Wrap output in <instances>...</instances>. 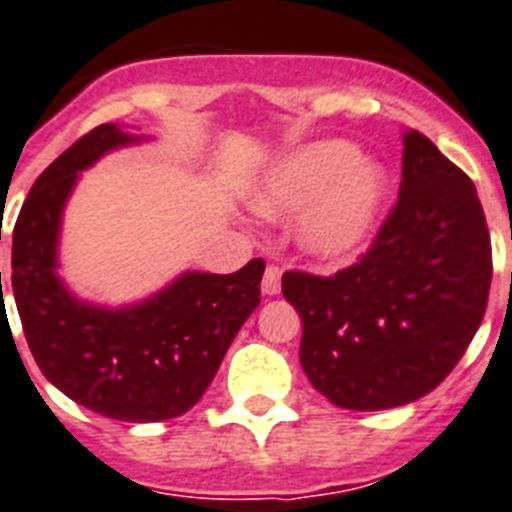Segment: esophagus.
I'll return each mask as SVG.
<instances>
[{
	"label": "esophagus",
	"mask_w": 512,
	"mask_h": 512,
	"mask_svg": "<svg viewBox=\"0 0 512 512\" xmlns=\"http://www.w3.org/2000/svg\"><path fill=\"white\" fill-rule=\"evenodd\" d=\"M278 292H281V268L278 265H268L263 276V294L273 297Z\"/></svg>",
	"instance_id": "1"
}]
</instances>
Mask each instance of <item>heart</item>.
Segmentation results:
<instances>
[{
  "mask_svg": "<svg viewBox=\"0 0 512 512\" xmlns=\"http://www.w3.org/2000/svg\"><path fill=\"white\" fill-rule=\"evenodd\" d=\"M386 197V176L347 141H321L270 168L257 207L297 215V242L321 263H344L371 239Z\"/></svg>",
  "mask_w": 512,
  "mask_h": 512,
  "instance_id": "b5f03b06",
  "label": "heart"
}]
</instances>
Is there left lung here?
Instances as JSON below:
<instances>
[{"label": "left lung", "instance_id": "left-lung-1", "mask_svg": "<svg viewBox=\"0 0 512 512\" xmlns=\"http://www.w3.org/2000/svg\"><path fill=\"white\" fill-rule=\"evenodd\" d=\"M492 242L476 186L418 131L402 184L368 252L334 276L286 270L302 315L299 360L344 410H386L434 392L484 321Z\"/></svg>", "mask_w": 512, "mask_h": 512}]
</instances>
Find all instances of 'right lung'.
Returning a JSON list of instances; mask_svg holds the SVG:
<instances>
[{
    "label": "right lung",
    "instance_id": "obj_1",
    "mask_svg": "<svg viewBox=\"0 0 512 512\" xmlns=\"http://www.w3.org/2000/svg\"><path fill=\"white\" fill-rule=\"evenodd\" d=\"M131 141L139 139L102 123L36 178L12 231V294L33 360L62 394L105 418L149 423L184 415L207 392L260 305L265 260L228 276L184 273L120 310L73 297L57 276L62 207L81 170Z\"/></svg>",
    "mask_w": 512,
    "mask_h": 512
}]
</instances>
